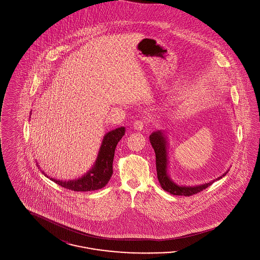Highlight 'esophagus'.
Returning <instances> with one entry per match:
<instances>
[{
    "instance_id": "obj_1",
    "label": "esophagus",
    "mask_w": 260,
    "mask_h": 260,
    "mask_svg": "<svg viewBox=\"0 0 260 260\" xmlns=\"http://www.w3.org/2000/svg\"><path fill=\"white\" fill-rule=\"evenodd\" d=\"M144 125H145V121H143V120H137V121L134 123V127L137 129V131L143 129Z\"/></svg>"
}]
</instances>
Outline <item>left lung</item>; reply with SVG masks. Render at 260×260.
<instances>
[{"mask_svg": "<svg viewBox=\"0 0 260 260\" xmlns=\"http://www.w3.org/2000/svg\"><path fill=\"white\" fill-rule=\"evenodd\" d=\"M150 143L155 151L156 155V170H157V176L158 180L161 184V188L176 196H192L195 195L199 192L205 190L209 186L211 185L215 180L220 179L226 173H224L222 176L218 177L217 179H214L209 183L203 184V185L193 186V187H185V186L176 185L170 179L168 173H167V165H168V159H167V146H166V138L162 136L161 132L153 133L150 136Z\"/></svg>", "mask_w": 260, "mask_h": 260, "instance_id": "8db88e82", "label": "left lung"}]
</instances>
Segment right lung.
<instances>
[{
	"label": "right lung",
	"mask_w": 260,
	"mask_h": 260,
	"mask_svg": "<svg viewBox=\"0 0 260 260\" xmlns=\"http://www.w3.org/2000/svg\"><path fill=\"white\" fill-rule=\"evenodd\" d=\"M124 135V127L121 126L109 132L104 136L95 165L82 178L68 182L55 180L53 178L50 179L63 188L76 192H88L103 188L111 178L115 149Z\"/></svg>",
	"instance_id": "right-lung-1"
}]
</instances>
